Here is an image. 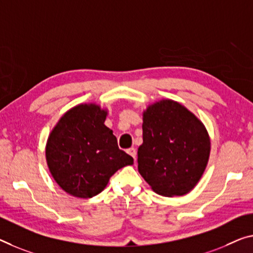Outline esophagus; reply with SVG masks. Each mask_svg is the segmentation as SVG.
<instances>
[{"instance_id": "1", "label": "esophagus", "mask_w": 253, "mask_h": 253, "mask_svg": "<svg viewBox=\"0 0 253 253\" xmlns=\"http://www.w3.org/2000/svg\"><path fill=\"white\" fill-rule=\"evenodd\" d=\"M126 153L130 155V156L133 157V159L135 161V157H137V150H135L134 148H129L126 150Z\"/></svg>"}]
</instances>
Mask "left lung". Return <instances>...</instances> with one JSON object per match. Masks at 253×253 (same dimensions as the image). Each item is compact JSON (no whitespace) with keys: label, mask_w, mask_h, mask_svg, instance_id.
Returning <instances> with one entry per match:
<instances>
[{"label":"left lung","mask_w":253,"mask_h":253,"mask_svg":"<svg viewBox=\"0 0 253 253\" xmlns=\"http://www.w3.org/2000/svg\"><path fill=\"white\" fill-rule=\"evenodd\" d=\"M142 121L139 173L161 196L189 193L203 176L211 155V138L204 123L172 99L148 105Z\"/></svg>","instance_id":"8db88e82"}]
</instances>
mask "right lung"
<instances>
[{
    "label": "right lung",
    "mask_w": 253,
    "mask_h": 253,
    "mask_svg": "<svg viewBox=\"0 0 253 253\" xmlns=\"http://www.w3.org/2000/svg\"><path fill=\"white\" fill-rule=\"evenodd\" d=\"M107 108L79 104L62 115L48 135L45 155L50 174L70 196L88 199L106 188L111 176L133 158L119 148L105 126Z\"/></svg>",
    "instance_id": "1"
}]
</instances>
